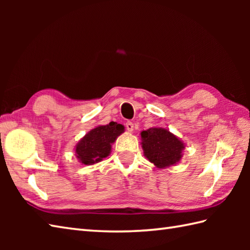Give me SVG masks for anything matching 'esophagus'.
I'll return each mask as SVG.
<instances>
[{
	"mask_svg": "<svg viewBox=\"0 0 250 250\" xmlns=\"http://www.w3.org/2000/svg\"><path fill=\"white\" fill-rule=\"evenodd\" d=\"M125 129L128 130L129 132H132V131H133V130H134V125H133V124H132L131 121H128V122H126V124H125Z\"/></svg>",
	"mask_w": 250,
	"mask_h": 250,
	"instance_id": "1",
	"label": "esophagus"
}]
</instances>
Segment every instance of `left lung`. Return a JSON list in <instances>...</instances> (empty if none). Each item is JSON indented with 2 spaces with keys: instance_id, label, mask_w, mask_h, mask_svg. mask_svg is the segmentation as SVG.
<instances>
[{
  "instance_id": "obj_1",
  "label": "left lung",
  "mask_w": 250,
  "mask_h": 250,
  "mask_svg": "<svg viewBox=\"0 0 250 250\" xmlns=\"http://www.w3.org/2000/svg\"><path fill=\"white\" fill-rule=\"evenodd\" d=\"M144 156L158 168L174 166L183 157L185 144L179 137L164 128H150L141 132Z\"/></svg>"
}]
</instances>
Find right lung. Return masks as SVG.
<instances>
[{
	"label": "right lung",
	"instance_id": "obj_1",
	"mask_svg": "<svg viewBox=\"0 0 250 250\" xmlns=\"http://www.w3.org/2000/svg\"><path fill=\"white\" fill-rule=\"evenodd\" d=\"M124 132L125 126L114 121L109 122V125H98L90 130L75 146V156L78 161L84 166L101 162L109 156L111 145Z\"/></svg>",
	"mask_w": 250,
	"mask_h": 250
}]
</instances>
